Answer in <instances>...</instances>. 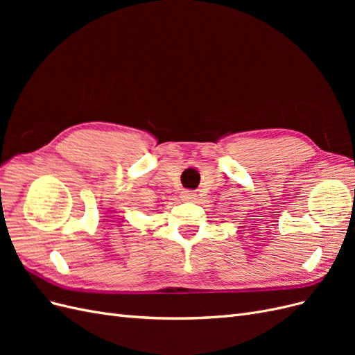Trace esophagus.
I'll list each match as a JSON object with an SVG mask.
<instances>
[{"mask_svg":"<svg viewBox=\"0 0 355 355\" xmlns=\"http://www.w3.org/2000/svg\"><path fill=\"white\" fill-rule=\"evenodd\" d=\"M182 198L187 200V201L194 200V198H196V192H194V191H191V189H185V191H182Z\"/></svg>","mask_w":355,"mask_h":355,"instance_id":"esophagus-1","label":"esophagus"}]
</instances>
